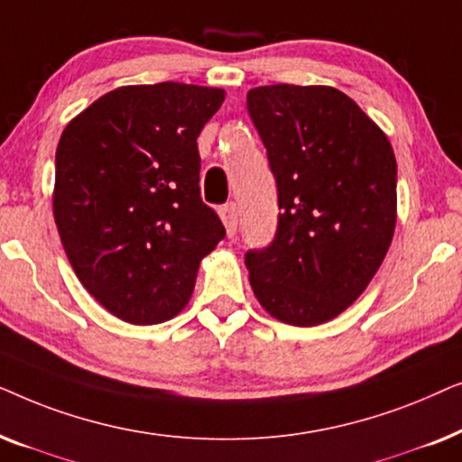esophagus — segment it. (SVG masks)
Masks as SVG:
<instances>
[{"label": "esophagus", "instance_id": "1", "mask_svg": "<svg viewBox=\"0 0 462 462\" xmlns=\"http://www.w3.org/2000/svg\"><path fill=\"white\" fill-rule=\"evenodd\" d=\"M220 218H223V223L226 226V233L229 236H236L237 231V206L233 204H225L223 208H220Z\"/></svg>", "mask_w": 462, "mask_h": 462}]
</instances>
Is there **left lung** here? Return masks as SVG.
<instances>
[{
  "instance_id": "left-lung-1",
  "label": "left lung",
  "mask_w": 462,
  "mask_h": 462,
  "mask_svg": "<svg viewBox=\"0 0 462 462\" xmlns=\"http://www.w3.org/2000/svg\"><path fill=\"white\" fill-rule=\"evenodd\" d=\"M245 103L282 210L273 242L245 252L250 286L280 321L324 324L364 292L393 239V149L337 88L261 86Z\"/></svg>"
}]
</instances>
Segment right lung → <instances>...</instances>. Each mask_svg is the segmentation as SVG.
<instances>
[{
  "label": "right lung",
  "instance_id": "add662e5",
  "mask_svg": "<svg viewBox=\"0 0 462 462\" xmlns=\"http://www.w3.org/2000/svg\"><path fill=\"white\" fill-rule=\"evenodd\" d=\"M223 100L220 88L179 81L124 86L62 132L52 201L62 248L88 292L128 324L180 313L225 237L201 201L198 151Z\"/></svg>",
  "mask_w": 462,
  "mask_h": 462
}]
</instances>
